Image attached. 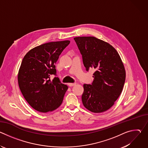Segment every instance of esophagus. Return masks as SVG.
<instances>
[{
  "mask_svg": "<svg viewBox=\"0 0 148 148\" xmlns=\"http://www.w3.org/2000/svg\"><path fill=\"white\" fill-rule=\"evenodd\" d=\"M75 85H76L75 83H69V84H68V86H69V87H73V86H75Z\"/></svg>",
  "mask_w": 148,
  "mask_h": 148,
  "instance_id": "34e87169",
  "label": "esophagus"
}]
</instances>
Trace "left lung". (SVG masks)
<instances>
[{
  "label": "left lung",
  "instance_id": "left-lung-1",
  "mask_svg": "<svg viewBox=\"0 0 148 148\" xmlns=\"http://www.w3.org/2000/svg\"><path fill=\"white\" fill-rule=\"evenodd\" d=\"M88 71L95 70L92 84H84L82 102L88 110L101 113L111 108L121 95L126 72L122 61L111 45L95 37L74 38Z\"/></svg>",
  "mask_w": 148,
  "mask_h": 148
}]
</instances>
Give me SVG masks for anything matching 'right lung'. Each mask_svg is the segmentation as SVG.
<instances>
[{"mask_svg": "<svg viewBox=\"0 0 148 148\" xmlns=\"http://www.w3.org/2000/svg\"><path fill=\"white\" fill-rule=\"evenodd\" d=\"M69 40L49 42L30 50L20 67L17 80L24 98L35 110L46 113L58 108L62 102L68 86L61 83L55 64Z\"/></svg>", "mask_w": 148, "mask_h": 148, "instance_id": "1", "label": "right lung"}]
</instances>
